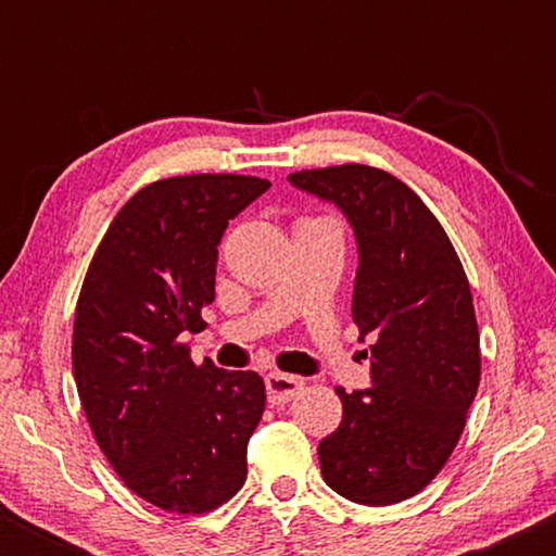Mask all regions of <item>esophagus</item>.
Masks as SVG:
<instances>
[{
  "label": "esophagus",
  "instance_id": "1",
  "mask_svg": "<svg viewBox=\"0 0 556 556\" xmlns=\"http://www.w3.org/2000/svg\"><path fill=\"white\" fill-rule=\"evenodd\" d=\"M300 389H303V379H298V376L279 371L266 376V394H269L271 405H285L295 397Z\"/></svg>",
  "mask_w": 556,
  "mask_h": 556
}]
</instances>
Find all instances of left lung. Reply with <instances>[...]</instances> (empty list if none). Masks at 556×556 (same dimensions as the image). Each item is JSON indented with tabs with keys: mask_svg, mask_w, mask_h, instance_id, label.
Instances as JSON below:
<instances>
[{
	"mask_svg": "<svg viewBox=\"0 0 556 556\" xmlns=\"http://www.w3.org/2000/svg\"><path fill=\"white\" fill-rule=\"evenodd\" d=\"M290 182L334 201L353 225V321L374 340V387H337L342 424L318 444L324 481L350 502L397 504L444 468L478 392L468 277L431 208L389 172L340 164L292 172Z\"/></svg>",
	"mask_w": 556,
	"mask_h": 556,
	"instance_id": "8db88e82",
	"label": "left lung"
}]
</instances>
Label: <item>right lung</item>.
<instances>
[{"instance_id":"1","label":"right lung","mask_w":556,"mask_h":556,"mask_svg":"<svg viewBox=\"0 0 556 556\" xmlns=\"http://www.w3.org/2000/svg\"><path fill=\"white\" fill-rule=\"evenodd\" d=\"M248 175H182L140 188L119 208L83 279L73 376L96 442L140 500L203 515L238 494L248 439L264 413L256 371L190 361L214 300L216 245L269 188Z\"/></svg>"}]
</instances>
